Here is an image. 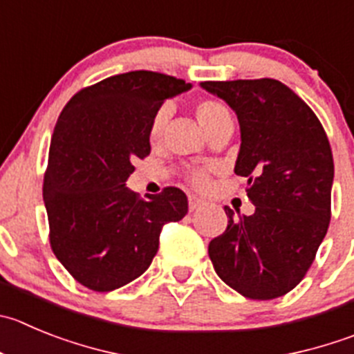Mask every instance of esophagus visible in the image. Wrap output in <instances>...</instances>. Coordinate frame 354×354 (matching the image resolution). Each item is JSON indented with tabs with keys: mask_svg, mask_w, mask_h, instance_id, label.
<instances>
[{
	"mask_svg": "<svg viewBox=\"0 0 354 354\" xmlns=\"http://www.w3.org/2000/svg\"><path fill=\"white\" fill-rule=\"evenodd\" d=\"M203 201L201 199H197V197H188V209L190 211H196V209H199L201 206H203Z\"/></svg>",
	"mask_w": 354,
	"mask_h": 354,
	"instance_id": "esophagus-1",
	"label": "esophagus"
}]
</instances>
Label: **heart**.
Segmentation results:
<instances>
[{
  "instance_id": "heart-1",
  "label": "heart",
  "mask_w": 354,
  "mask_h": 354,
  "mask_svg": "<svg viewBox=\"0 0 354 354\" xmlns=\"http://www.w3.org/2000/svg\"><path fill=\"white\" fill-rule=\"evenodd\" d=\"M171 113H173V108L169 104H164L162 108H158L155 111L153 118L150 122V140L151 143H158V141L164 138L166 134L167 124H169ZM196 117L201 122L206 132L209 136H213L214 132L222 131V129L232 127V115L227 110L225 104H222L220 101H214V99H203L196 104ZM190 181L196 187L203 188L207 183V174L204 171H196V173L190 174Z\"/></svg>"
}]
</instances>
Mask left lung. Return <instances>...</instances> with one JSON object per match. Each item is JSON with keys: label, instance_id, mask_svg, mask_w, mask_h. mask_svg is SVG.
<instances>
[{"label": "left lung", "instance_id": "8db88e82", "mask_svg": "<svg viewBox=\"0 0 354 354\" xmlns=\"http://www.w3.org/2000/svg\"><path fill=\"white\" fill-rule=\"evenodd\" d=\"M229 104L241 127L234 173L248 178L250 216L225 206L229 225L207 253L223 283L246 299L295 288L328 230L333 158L315 111L272 78L203 82Z\"/></svg>", "mask_w": 354, "mask_h": 354}]
</instances>
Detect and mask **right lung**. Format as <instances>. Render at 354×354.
Returning a JSON list of instances; mask_svg holds the SVG:
<instances>
[{
    "label": "right lung",
    "mask_w": 354,
    "mask_h": 354,
    "mask_svg": "<svg viewBox=\"0 0 354 354\" xmlns=\"http://www.w3.org/2000/svg\"><path fill=\"white\" fill-rule=\"evenodd\" d=\"M190 87L162 73H122L82 88L59 115L43 180L50 246L88 290L111 292L140 277L162 227L187 214L180 188L140 199L125 181L132 162L150 155L155 111Z\"/></svg>",
    "instance_id": "right-lung-1"
}]
</instances>
